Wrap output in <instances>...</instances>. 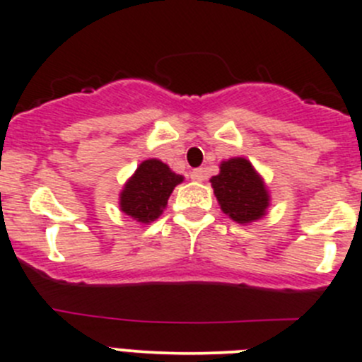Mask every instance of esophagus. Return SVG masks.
<instances>
[{
	"instance_id": "34e87169",
	"label": "esophagus",
	"mask_w": 362,
	"mask_h": 362,
	"mask_svg": "<svg viewBox=\"0 0 362 362\" xmlns=\"http://www.w3.org/2000/svg\"><path fill=\"white\" fill-rule=\"evenodd\" d=\"M191 178L194 182H204L205 178H207V173H205V170L198 168V170H192L191 171Z\"/></svg>"
}]
</instances>
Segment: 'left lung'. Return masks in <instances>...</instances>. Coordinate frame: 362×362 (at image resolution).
Instances as JSON below:
<instances>
[{
  "label": "left lung",
  "mask_w": 362,
  "mask_h": 362,
  "mask_svg": "<svg viewBox=\"0 0 362 362\" xmlns=\"http://www.w3.org/2000/svg\"><path fill=\"white\" fill-rule=\"evenodd\" d=\"M221 211L234 221L252 223L266 214L269 194L264 180L243 157L228 158L219 165V175L211 178Z\"/></svg>",
  "instance_id": "left-lung-1"
}]
</instances>
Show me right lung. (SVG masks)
<instances>
[{
    "instance_id": "1",
    "label": "right lung",
    "mask_w": 362,
    "mask_h": 362,
    "mask_svg": "<svg viewBox=\"0 0 362 362\" xmlns=\"http://www.w3.org/2000/svg\"><path fill=\"white\" fill-rule=\"evenodd\" d=\"M180 182H184V177L173 173L170 165L158 158H148L124 184L119 194L121 211L139 223L155 221Z\"/></svg>"
}]
</instances>
